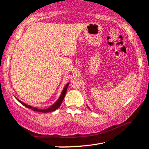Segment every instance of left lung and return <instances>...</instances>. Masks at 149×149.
<instances>
[{
	"mask_svg": "<svg viewBox=\"0 0 149 149\" xmlns=\"http://www.w3.org/2000/svg\"><path fill=\"white\" fill-rule=\"evenodd\" d=\"M88 108H89V107H88Z\"/></svg>",
	"mask_w": 149,
	"mask_h": 149,
	"instance_id": "1",
	"label": "left lung"
}]
</instances>
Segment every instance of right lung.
Masks as SVG:
<instances>
[{
  "label": "right lung",
  "instance_id": "obj_1",
  "mask_svg": "<svg viewBox=\"0 0 149 149\" xmlns=\"http://www.w3.org/2000/svg\"><path fill=\"white\" fill-rule=\"evenodd\" d=\"M70 84V83H68V84L65 85V87H64V89H63L62 91L61 95H60V97L58 98V99L56 102H55L53 104L52 106H50L49 108H45V109H41V108H35L33 107H31V106L28 105L26 104V103L23 102L21 100H19V99H16L18 100V101L21 103L22 104H23L24 107H26L27 108H30V109H31L34 111H37V112H42V113H47V112H53V111L56 110L57 108H58L60 107V106L62 104V103L63 102V100L64 99V97L65 95V93H66L67 91V89H68V85Z\"/></svg>",
  "mask_w": 149,
  "mask_h": 149
}]
</instances>
